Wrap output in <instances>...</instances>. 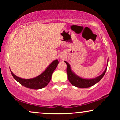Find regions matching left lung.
<instances>
[{
  "mask_svg": "<svg viewBox=\"0 0 120 120\" xmlns=\"http://www.w3.org/2000/svg\"><path fill=\"white\" fill-rule=\"evenodd\" d=\"M64 62L67 64V74H68L69 81L73 86L81 88L90 87L96 84L97 83H98L104 76L105 73L106 71V69H107V67H106L104 72L101 75L96 77V78L93 79H85L81 78V77L78 76V75L76 74L73 71V70L71 69L70 64L67 61ZM108 63V60L107 62V66Z\"/></svg>",
  "mask_w": 120,
  "mask_h": 120,
  "instance_id": "left-lung-1",
  "label": "left lung"
}]
</instances>
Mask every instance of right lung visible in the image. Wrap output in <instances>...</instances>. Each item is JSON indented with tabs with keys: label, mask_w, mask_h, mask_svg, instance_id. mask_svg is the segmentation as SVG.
<instances>
[{
	"label": "right lung",
	"mask_w": 120,
	"mask_h": 120,
	"mask_svg": "<svg viewBox=\"0 0 120 120\" xmlns=\"http://www.w3.org/2000/svg\"><path fill=\"white\" fill-rule=\"evenodd\" d=\"M58 60H55L53 62H51L48 67L46 68V69L42 73L38 76L35 78L31 79H23L20 77L17 76L11 71V73L12 74L14 78L19 82L21 85L26 87L31 88V89L38 90L45 87L50 82L52 73H53L54 70L57 68L58 64Z\"/></svg>",
	"instance_id": "obj_1"
}]
</instances>
